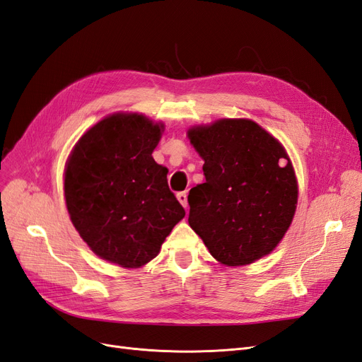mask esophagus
<instances>
[{
  "instance_id": "obj_1",
  "label": "esophagus",
  "mask_w": 362,
  "mask_h": 362,
  "mask_svg": "<svg viewBox=\"0 0 362 362\" xmlns=\"http://www.w3.org/2000/svg\"><path fill=\"white\" fill-rule=\"evenodd\" d=\"M177 198H178V201L181 202V205L185 208V211H187V208H189V202H187V193H185V192H180V193L177 194Z\"/></svg>"
}]
</instances>
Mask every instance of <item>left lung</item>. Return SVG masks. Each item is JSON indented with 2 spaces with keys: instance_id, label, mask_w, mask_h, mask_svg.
Masks as SVG:
<instances>
[{
  "instance_id": "1",
  "label": "left lung",
  "mask_w": 362,
  "mask_h": 362,
  "mask_svg": "<svg viewBox=\"0 0 362 362\" xmlns=\"http://www.w3.org/2000/svg\"><path fill=\"white\" fill-rule=\"evenodd\" d=\"M205 182L189 193V223L225 266L250 264L278 246L298 205V181L279 141L249 119L189 129Z\"/></svg>"
}]
</instances>
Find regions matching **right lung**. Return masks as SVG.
<instances>
[{"label":"right lung","mask_w":362,"mask_h":362,"mask_svg":"<svg viewBox=\"0 0 362 362\" xmlns=\"http://www.w3.org/2000/svg\"><path fill=\"white\" fill-rule=\"evenodd\" d=\"M163 133L139 113H115L72 149L64 170L71 221L98 257L127 269L156 258L185 216L169 190L168 169L152 158Z\"/></svg>","instance_id":"obj_1"}]
</instances>
